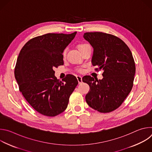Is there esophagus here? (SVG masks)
Returning a JSON list of instances; mask_svg holds the SVG:
<instances>
[{"label": "esophagus", "instance_id": "obj_1", "mask_svg": "<svg viewBox=\"0 0 152 152\" xmlns=\"http://www.w3.org/2000/svg\"><path fill=\"white\" fill-rule=\"evenodd\" d=\"M76 78L77 79V81H78V83H81L82 82V76H79V75H77L76 76Z\"/></svg>", "mask_w": 152, "mask_h": 152}]
</instances>
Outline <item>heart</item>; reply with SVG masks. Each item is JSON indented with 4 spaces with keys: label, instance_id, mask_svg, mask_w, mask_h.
Instances as JSON below:
<instances>
[{
    "label": "heart",
    "instance_id": "heart-1",
    "mask_svg": "<svg viewBox=\"0 0 152 152\" xmlns=\"http://www.w3.org/2000/svg\"><path fill=\"white\" fill-rule=\"evenodd\" d=\"M88 46H89V45H87V44H85V43H81V44H79V45H77V49H78V50H79V52H80L81 50H82L84 49L85 48L88 47ZM66 52L64 51V53H63L64 56H66Z\"/></svg>",
    "mask_w": 152,
    "mask_h": 152
}]
</instances>
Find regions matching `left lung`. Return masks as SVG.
<instances>
[{
  "instance_id": "left-lung-1",
  "label": "left lung",
  "mask_w": 152,
  "mask_h": 152,
  "mask_svg": "<svg viewBox=\"0 0 152 152\" xmlns=\"http://www.w3.org/2000/svg\"><path fill=\"white\" fill-rule=\"evenodd\" d=\"M84 39L93 48L91 64L103 70V79L85 76L82 81L90 90L86 102L102 113L118 108L131 92L135 74V64L131 51L119 38L103 32H86Z\"/></svg>"
}]
</instances>
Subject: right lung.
<instances>
[{
  "mask_svg": "<svg viewBox=\"0 0 152 152\" xmlns=\"http://www.w3.org/2000/svg\"><path fill=\"white\" fill-rule=\"evenodd\" d=\"M76 33L38 36L28 41L20 52L15 79L25 99L41 114L54 117L63 113L78 83L72 75L60 81L53 70L64 64L62 53Z\"/></svg>",
  "mask_w": 152,
  "mask_h": 152,
  "instance_id": "1",
  "label": "right lung"
}]
</instances>
